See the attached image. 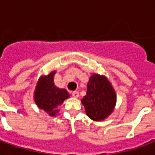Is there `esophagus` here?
<instances>
[{
  "instance_id": "34e87169",
  "label": "esophagus",
  "mask_w": 155,
  "mask_h": 155,
  "mask_svg": "<svg viewBox=\"0 0 155 155\" xmlns=\"http://www.w3.org/2000/svg\"><path fill=\"white\" fill-rule=\"evenodd\" d=\"M71 94H72V96L74 98L79 97V92H78V91H73V92H71Z\"/></svg>"
}]
</instances>
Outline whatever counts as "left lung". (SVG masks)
<instances>
[{
  "instance_id": "1",
  "label": "left lung",
  "mask_w": 155,
  "mask_h": 155,
  "mask_svg": "<svg viewBox=\"0 0 155 155\" xmlns=\"http://www.w3.org/2000/svg\"><path fill=\"white\" fill-rule=\"evenodd\" d=\"M116 93L106 76L92 74L87 83V92L81 99L87 116L94 121L104 120L115 108Z\"/></svg>"
}]
</instances>
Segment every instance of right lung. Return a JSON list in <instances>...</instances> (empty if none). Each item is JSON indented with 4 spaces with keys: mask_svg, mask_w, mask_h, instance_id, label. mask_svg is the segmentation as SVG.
<instances>
[{
    "mask_svg": "<svg viewBox=\"0 0 155 155\" xmlns=\"http://www.w3.org/2000/svg\"><path fill=\"white\" fill-rule=\"evenodd\" d=\"M56 71L50 72L47 75H41L39 78L34 91V101L37 107L46 112L49 116L54 117L60 110L58 107L70 98V94L65 89L55 86L54 76Z\"/></svg>",
    "mask_w": 155,
    "mask_h": 155,
    "instance_id": "1",
    "label": "right lung"
}]
</instances>
